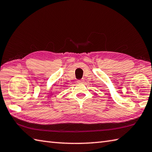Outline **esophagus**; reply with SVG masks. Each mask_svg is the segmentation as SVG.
<instances>
[{
	"label": "esophagus",
	"instance_id": "obj_1",
	"mask_svg": "<svg viewBox=\"0 0 152 152\" xmlns=\"http://www.w3.org/2000/svg\"><path fill=\"white\" fill-rule=\"evenodd\" d=\"M77 82L79 83V84H83V83L84 82V79H82V80H78V82Z\"/></svg>",
	"mask_w": 152,
	"mask_h": 152
}]
</instances>
